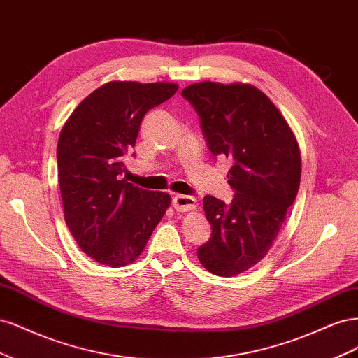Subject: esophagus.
<instances>
[{
    "label": "esophagus",
    "instance_id": "obj_1",
    "mask_svg": "<svg viewBox=\"0 0 358 358\" xmlns=\"http://www.w3.org/2000/svg\"><path fill=\"white\" fill-rule=\"evenodd\" d=\"M173 208L178 212H189L197 208V200L191 196H182V194H176L175 197L171 199Z\"/></svg>",
    "mask_w": 358,
    "mask_h": 358
}]
</instances>
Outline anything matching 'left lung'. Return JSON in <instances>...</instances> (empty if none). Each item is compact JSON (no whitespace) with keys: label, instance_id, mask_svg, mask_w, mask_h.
<instances>
[{"label":"left lung","instance_id":"obj_1","mask_svg":"<svg viewBox=\"0 0 358 358\" xmlns=\"http://www.w3.org/2000/svg\"><path fill=\"white\" fill-rule=\"evenodd\" d=\"M182 96L200 116L210 152L233 164L227 175L234 189L231 203L212 196L203 200L212 236L197 255L210 273L236 276L266 257L296 200L299 143L276 106L252 85L199 82Z\"/></svg>","mask_w":358,"mask_h":358}]
</instances>
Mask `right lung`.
Segmentation results:
<instances>
[{"label":"right lung","mask_w":358,"mask_h":358,"mask_svg":"<svg viewBox=\"0 0 358 358\" xmlns=\"http://www.w3.org/2000/svg\"><path fill=\"white\" fill-rule=\"evenodd\" d=\"M178 88L170 82H109L86 96L61 129L57 161L64 218L96 263H134L170 206L167 192L136 187L121 175L143 116Z\"/></svg>","instance_id":"1"}]
</instances>
